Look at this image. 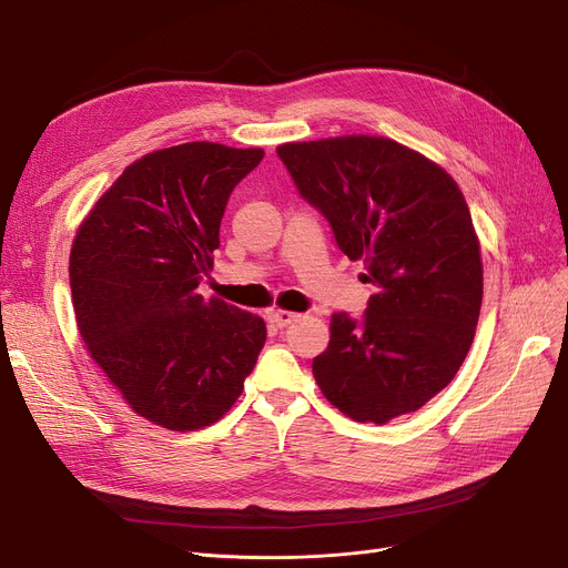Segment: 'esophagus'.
Segmentation results:
<instances>
[{"instance_id": "34e87169", "label": "esophagus", "mask_w": 568, "mask_h": 568, "mask_svg": "<svg viewBox=\"0 0 568 568\" xmlns=\"http://www.w3.org/2000/svg\"><path fill=\"white\" fill-rule=\"evenodd\" d=\"M270 320L275 322L280 328H284V326L296 322L298 314L296 312H286V310H275V312H270Z\"/></svg>"}]
</instances>
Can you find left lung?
Returning <instances> with one entry per match:
<instances>
[{"label":"left lung","mask_w":568,"mask_h":568,"mask_svg":"<svg viewBox=\"0 0 568 568\" xmlns=\"http://www.w3.org/2000/svg\"><path fill=\"white\" fill-rule=\"evenodd\" d=\"M277 155L375 286L358 320L331 316V343L312 361L316 384L356 422L419 410L457 375L483 305L480 244L457 181L368 134L282 144Z\"/></svg>","instance_id":"obj_1"}]
</instances>
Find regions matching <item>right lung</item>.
I'll use <instances>...</instances> for the list:
<instances>
[{"mask_svg":"<svg viewBox=\"0 0 568 568\" xmlns=\"http://www.w3.org/2000/svg\"><path fill=\"white\" fill-rule=\"evenodd\" d=\"M261 149L189 142L125 168L70 256L79 333L132 410L172 430L219 422L265 345V322L197 293L221 219Z\"/></svg>","mask_w":568,"mask_h":568,"instance_id":"obj_1","label":"right lung"}]
</instances>
